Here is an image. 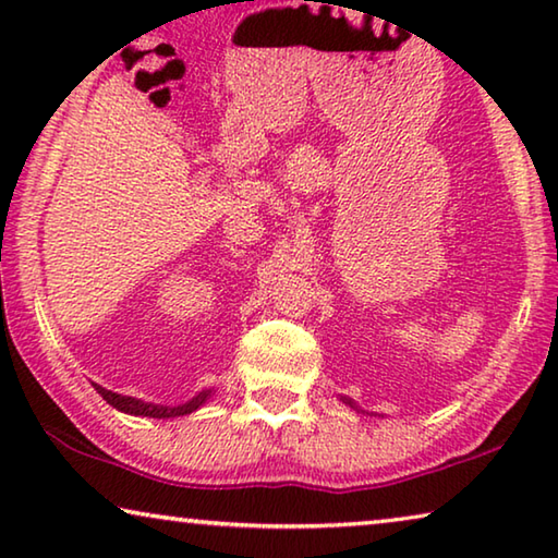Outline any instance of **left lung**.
I'll return each instance as SVG.
<instances>
[{
    "label": "left lung",
    "mask_w": 558,
    "mask_h": 558,
    "mask_svg": "<svg viewBox=\"0 0 558 558\" xmlns=\"http://www.w3.org/2000/svg\"><path fill=\"white\" fill-rule=\"evenodd\" d=\"M342 401H344V403H349V405H352V409H356V405H354L352 401H347V399H342Z\"/></svg>",
    "instance_id": "1"
}]
</instances>
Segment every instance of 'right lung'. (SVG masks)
Masks as SVG:
<instances>
[{
    "label": "right lung",
    "mask_w": 558,
    "mask_h": 558,
    "mask_svg": "<svg viewBox=\"0 0 558 558\" xmlns=\"http://www.w3.org/2000/svg\"><path fill=\"white\" fill-rule=\"evenodd\" d=\"M93 389H96L102 396V399H106L112 405V409H118L122 413H130V415H149V418H177V415H186V413L199 409V405L211 396V391H202L199 396H194L192 401H186L182 405H159V403H147V401L132 399V396L108 391L98 384H93Z\"/></svg>",
    "instance_id": "add662e5"
}]
</instances>
